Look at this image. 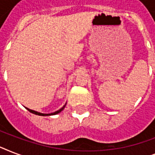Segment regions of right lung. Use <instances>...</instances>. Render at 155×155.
<instances>
[{"mask_svg":"<svg viewBox=\"0 0 155 155\" xmlns=\"http://www.w3.org/2000/svg\"><path fill=\"white\" fill-rule=\"evenodd\" d=\"M66 104L64 106H63V108H61L59 110L56 111V112H54V113H49V114H44V113H38V112H36V111H34V110H31V109H30V108H26V109H27L28 111H30V113H34V114H36V115H39V116H51V115H55V114H58V113H59L61 112V111L63 110V108H65Z\"/></svg>","mask_w":155,"mask_h":155,"instance_id":"1","label":"right lung"}]
</instances>
